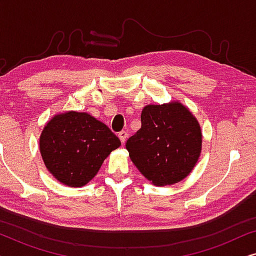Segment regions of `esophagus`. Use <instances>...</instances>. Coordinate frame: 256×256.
<instances>
[{
    "instance_id": "obj_1",
    "label": "esophagus",
    "mask_w": 256,
    "mask_h": 256,
    "mask_svg": "<svg viewBox=\"0 0 256 256\" xmlns=\"http://www.w3.org/2000/svg\"><path fill=\"white\" fill-rule=\"evenodd\" d=\"M127 136H128L127 132L122 130V132H118V138H120V141H121L122 144H124V142H126V138H127Z\"/></svg>"
}]
</instances>
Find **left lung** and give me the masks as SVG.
<instances>
[{"label":"left lung","instance_id":"left-lung-1","mask_svg":"<svg viewBox=\"0 0 256 256\" xmlns=\"http://www.w3.org/2000/svg\"><path fill=\"white\" fill-rule=\"evenodd\" d=\"M129 157L146 180L157 186L184 180L202 150V132L191 112L180 102L148 104L141 128L126 143Z\"/></svg>","mask_w":256,"mask_h":256}]
</instances>
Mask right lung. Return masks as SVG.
I'll use <instances>...</instances> for the list:
<instances>
[{
    "mask_svg": "<svg viewBox=\"0 0 256 256\" xmlns=\"http://www.w3.org/2000/svg\"><path fill=\"white\" fill-rule=\"evenodd\" d=\"M120 146L106 124L78 112L56 115L40 138L45 166L60 183L72 188L88 183L104 158Z\"/></svg>",
    "mask_w": 256,
    "mask_h": 256,
    "instance_id": "obj_1",
    "label": "right lung"
}]
</instances>
